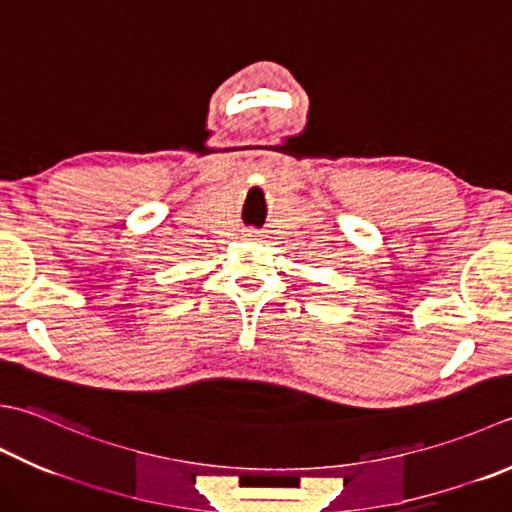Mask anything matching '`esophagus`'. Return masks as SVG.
Here are the masks:
<instances>
[{
    "label": "esophagus",
    "mask_w": 512,
    "mask_h": 512,
    "mask_svg": "<svg viewBox=\"0 0 512 512\" xmlns=\"http://www.w3.org/2000/svg\"><path fill=\"white\" fill-rule=\"evenodd\" d=\"M250 237H257V233H250Z\"/></svg>",
    "instance_id": "esophagus-1"
}]
</instances>
